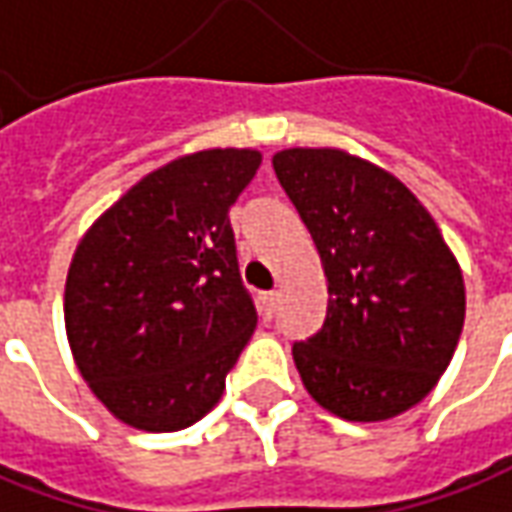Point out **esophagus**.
<instances>
[{
    "label": "esophagus",
    "mask_w": 512,
    "mask_h": 512,
    "mask_svg": "<svg viewBox=\"0 0 512 512\" xmlns=\"http://www.w3.org/2000/svg\"><path fill=\"white\" fill-rule=\"evenodd\" d=\"M274 311H277V294H274V291H269V294H260V316L269 322L271 316H274Z\"/></svg>",
    "instance_id": "1"
}]
</instances>
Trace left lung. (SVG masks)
Listing matches in <instances>:
<instances>
[{"label":"left lung","mask_w":512,"mask_h":512,"mask_svg":"<svg viewBox=\"0 0 512 512\" xmlns=\"http://www.w3.org/2000/svg\"><path fill=\"white\" fill-rule=\"evenodd\" d=\"M328 277V314L294 342L319 406L356 423L387 420L429 395L460 342L465 283L429 210L392 173L339 148L271 159Z\"/></svg>","instance_id":"8db88e82"}]
</instances>
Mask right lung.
Returning a JSON list of instances; mask_svg holds the SVG:
<instances>
[{
    "mask_svg": "<svg viewBox=\"0 0 512 512\" xmlns=\"http://www.w3.org/2000/svg\"><path fill=\"white\" fill-rule=\"evenodd\" d=\"M257 168L252 148L179 156L111 204L75 249L66 339L92 392L134 429L201 420L255 333L229 207Z\"/></svg>",
    "mask_w": 512,
    "mask_h": 512,
    "instance_id": "add662e5",
    "label": "right lung"
}]
</instances>
